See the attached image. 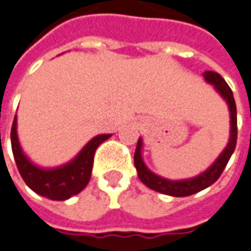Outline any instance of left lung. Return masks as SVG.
<instances>
[{
	"mask_svg": "<svg viewBox=\"0 0 251 251\" xmlns=\"http://www.w3.org/2000/svg\"><path fill=\"white\" fill-rule=\"evenodd\" d=\"M202 77L205 78V81L211 85H214L216 92L223 97L226 102L228 104V109H230V122H231V131H230V140L226 146L223 152L220 154L218 159L215 161L209 168L204 172V173L199 174L193 178L181 179V181H172V179H166L154 174L149 168L146 166L142 158V139H138V145H136V150L134 154V163L135 168L138 170V177L145 184L149 186L150 189L163 195H169V196L176 197H185L195 195L197 192L205 189L209 185H212L216 179L219 178L220 174L223 173L226 165L230 161L232 152L235 150L236 146V136H238V127H236V105L234 96H232V90L230 86L227 85L223 77L215 72H204Z\"/></svg>",
	"mask_w": 251,
	"mask_h": 251,
	"instance_id": "1",
	"label": "left lung"
}]
</instances>
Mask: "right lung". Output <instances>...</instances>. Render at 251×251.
I'll return each mask as SVG.
<instances>
[{"label": "right lung", "instance_id": "right-lung-1", "mask_svg": "<svg viewBox=\"0 0 251 251\" xmlns=\"http://www.w3.org/2000/svg\"><path fill=\"white\" fill-rule=\"evenodd\" d=\"M111 136V134L97 135L89 140L88 145L79 151V154L73 161L59 168L43 169L33 165L21 150L17 138V116H15L10 131L13 157L24 182L37 195L58 201H63L74 195H78L88 185L92 176L94 152L102 142Z\"/></svg>", "mask_w": 251, "mask_h": 251}]
</instances>
